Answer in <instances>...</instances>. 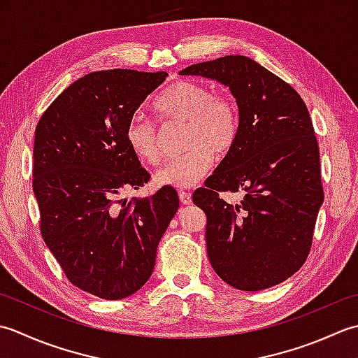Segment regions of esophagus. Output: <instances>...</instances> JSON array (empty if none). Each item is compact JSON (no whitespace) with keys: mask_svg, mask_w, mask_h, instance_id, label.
I'll use <instances>...</instances> for the list:
<instances>
[{"mask_svg":"<svg viewBox=\"0 0 358 358\" xmlns=\"http://www.w3.org/2000/svg\"><path fill=\"white\" fill-rule=\"evenodd\" d=\"M179 199H180L182 203H184V206H189V203H192V193L180 189V192H179Z\"/></svg>","mask_w":358,"mask_h":358,"instance_id":"esophagus-1","label":"esophagus"}]
</instances>
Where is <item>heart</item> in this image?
I'll return each instance as SVG.
<instances>
[{
  "mask_svg": "<svg viewBox=\"0 0 358 358\" xmlns=\"http://www.w3.org/2000/svg\"><path fill=\"white\" fill-rule=\"evenodd\" d=\"M162 122H184V148L187 152L169 160L155 180L159 185L188 188L198 184L215 164L235 147L239 134V111L225 94H216L208 85L180 80L170 85L155 100ZM125 138L131 151L147 164L162 159L159 131L155 122L137 113L131 115Z\"/></svg>",
  "mask_w": 358,
  "mask_h": 358,
  "instance_id": "obj_1",
  "label": "heart"
}]
</instances>
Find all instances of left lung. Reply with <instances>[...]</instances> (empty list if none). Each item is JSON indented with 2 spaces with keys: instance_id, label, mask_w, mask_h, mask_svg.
<instances>
[{
  "instance_id": "left-lung-1",
  "label": "left lung",
  "mask_w": 358,
  "mask_h": 358,
  "mask_svg": "<svg viewBox=\"0 0 358 358\" xmlns=\"http://www.w3.org/2000/svg\"><path fill=\"white\" fill-rule=\"evenodd\" d=\"M182 76L227 85L239 108L238 141L193 194L207 215L211 267L231 287L276 286L309 257L324 199L310 115L294 87L244 55L192 64ZM243 191L229 204L221 192Z\"/></svg>"
}]
</instances>
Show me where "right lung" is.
Wrapping results in <instances>:
<instances>
[{
  "label": "right lung",
  "mask_w": 358,
  "mask_h": 358,
  "mask_svg": "<svg viewBox=\"0 0 358 358\" xmlns=\"http://www.w3.org/2000/svg\"><path fill=\"white\" fill-rule=\"evenodd\" d=\"M166 76L91 72L68 86L35 128L41 236L66 278L105 300L133 295L150 280L159 241L179 208L173 187L145 199L122 198L150 180L127 143V123Z\"/></svg>",
  "instance_id": "right-lung-1"
}]
</instances>
